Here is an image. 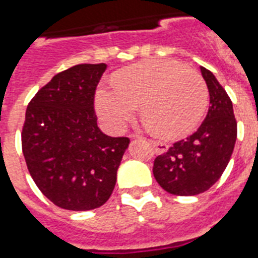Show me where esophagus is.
Returning a JSON list of instances; mask_svg holds the SVG:
<instances>
[{
	"label": "esophagus",
	"instance_id": "obj_1",
	"mask_svg": "<svg viewBox=\"0 0 258 258\" xmlns=\"http://www.w3.org/2000/svg\"><path fill=\"white\" fill-rule=\"evenodd\" d=\"M151 145L154 146V149H155V153L157 154H165L167 153V150H169V146L166 145V143H162V142H153Z\"/></svg>",
	"mask_w": 258,
	"mask_h": 258
}]
</instances>
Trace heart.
I'll return each instance as SVG.
<instances>
[{
  "instance_id": "heart-1",
  "label": "heart",
  "mask_w": 258,
  "mask_h": 258,
  "mask_svg": "<svg viewBox=\"0 0 258 258\" xmlns=\"http://www.w3.org/2000/svg\"><path fill=\"white\" fill-rule=\"evenodd\" d=\"M208 87L200 74L171 60H146L115 75L97 89L96 108L104 125L120 133L141 104L150 128L180 138L197 128L208 107Z\"/></svg>"
}]
</instances>
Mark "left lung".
<instances>
[{"instance_id": "8db88e82", "label": "left lung", "mask_w": 258, "mask_h": 258, "mask_svg": "<svg viewBox=\"0 0 258 258\" xmlns=\"http://www.w3.org/2000/svg\"><path fill=\"white\" fill-rule=\"evenodd\" d=\"M210 96L208 115L196 133L176 142L154 162V176L174 196H197L220 179L232 157L237 121L228 93L216 76L201 67Z\"/></svg>"}]
</instances>
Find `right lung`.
<instances>
[{"mask_svg":"<svg viewBox=\"0 0 258 258\" xmlns=\"http://www.w3.org/2000/svg\"><path fill=\"white\" fill-rule=\"evenodd\" d=\"M107 64L60 72L28 105L22 153L34 183L56 206L74 212L100 208L112 194L128 138L97 127L93 96Z\"/></svg>","mask_w":258,"mask_h":258,"instance_id":"add662e5","label":"right lung"}]
</instances>
